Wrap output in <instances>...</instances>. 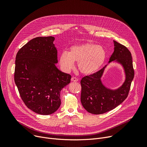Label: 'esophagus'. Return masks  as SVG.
<instances>
[{
	"mask_svg": "<svg viewBox=\"0 0 147 147\" xmlns=\"http://www.w3.org/2000/svg\"><path fill=\"white\" fill-rule=\"evenodd\" d=\"M71 80L72 82H78V79L76 78V77H72L71 79Z\"/></svg>",
	"mask_w": 147,
	"mask_h": 147,
	"instance_id": "esophagus-1",
	"label": "esophagus"
}]
</instances>
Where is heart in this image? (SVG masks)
<instances>
[{"label": "heart", "instance_id": "b5f03b06", "mask_svg": "<svg viewBox=\"0 0 147 147\" xmlns=\"http://www.w3.org/2000/svg\"><path fill=\"white\" fill-rule=\"evenodd\" d=\"M105 56V51L101 46L84 43L72 46L68 52L61 53L59 63L62 68L68 71L74 68V62H76L82 73L90 74L101 67Z\"/></svg>", "mask_w": 147, "mask_h": 147}]
</instances>
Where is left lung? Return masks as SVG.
<instances>
[{
    "label": "left lung",
    "mask_w": 147,
    "mask_h": 147,
    "mask_svg": "<svg viewBox=\"0 0 147 147\" xmlns=\"http://www.w3.org/2000/svg\"><path fill=\"white\" fill-rule=\"evenodd\" d=\"M114 42V52L109 63L117 62L122 65L125 73V80L116 89L105 86L101 78L107 65L98 71L84 76L80 81L82 92L81 102L88 112L94 114H101L110 111L121 104L127 97L131 83L134 78L132 58L130 52L116 41Z\"/></svg>",
    "instance_id": "8db88e82"
}]
</instances>
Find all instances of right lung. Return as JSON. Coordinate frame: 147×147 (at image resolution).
Wrapping results in <instances>:
<instances>
[{
  "mask_svg": "<svg viewBox=\"0 0 147 147\" xmlns=\"http://www.w3.org/2000/svg\"><path fill=\"white\" fill-rule=\"evenodd\" d=\"M55 37H37L18 51L14 80L26 105L42 115L55 113L60 107V92L70 83L71 76L61 71Z\"/></svg>",
  "mask_w": 147,
  "mask_h": 147,
  "instance_id": "add662e5",
  "label": "right lung"
}]
</instances>
